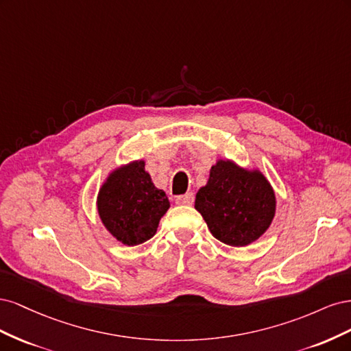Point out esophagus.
Masks as SVG:
<instances>
[{
    "instance_id": "obj_1",
    "label": "esophagus",
    "mask_w": 351,
    "mask_h": 351,
    "mask_svg": "<svg viewBox=\"0 0 351 351\" xmlns=\"http://www.w3.org/2000/svg\"><path fill=\"white\" fill-rule=\"evenodd\" d=\"M193 200H195L193 193H186V195H182V196H177L176 204L177 205H192Z\"/></svg>"
}]
</instances>
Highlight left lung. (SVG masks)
I'll use <instances>...</instances> for the list:
<instances>
[{"label":"left lung","mask_w":351,"mask_h":351,"mask_svg":"<svg viewBox=\"0 0 351 351\" xmlns=\"http://www.w3.org/2000/svg\"><path fill=\"white\" fill-rule=\"evenodd\" d=\"M195 208L212 236L228 246L240 247L258 240L271 226L275 195L259 171L218 161L210 168L208 184L197 192Z\"/></svg>","instance_id":"left-lung-1"}]
</instances>
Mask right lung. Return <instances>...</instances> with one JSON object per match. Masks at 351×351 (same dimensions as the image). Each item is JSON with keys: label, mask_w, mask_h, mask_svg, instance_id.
<instances>
[{"label": "right lung", "mask_w": 351, "mask_h": 351, "mask_svg": "<svg viewBox=\"0 0 351 351\" xmlns=\"http://www.w3.org/2000/svg\"><path fill=\"white\" fill-rule=\"evenodd\" d=\"M168 208L165 192L154 186L143 161L115 169L98 195V212L104 226L127 246L152 239Z\"/></svg>", "instance_id": "obj_1"}]
</instances>
